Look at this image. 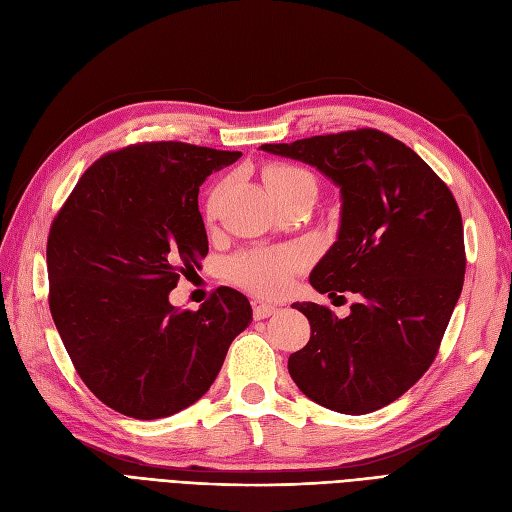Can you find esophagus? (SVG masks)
Masks as SVG:
<instances>
[{
    "mask_svg": "<svg viewBox=\"0 0 512 512\" xmlns=\"http://www.w3.org/2000/svg\"><path fill=\"white\" fill-rule=\"evenodd\" d=\"M277 312L275 305H269V303H256L254 305V318L256 320H265L269 316H273Z\"/></svg>",
    "mask_w": 512,
    "mask_h": 512,
    "instance_id": "34e87169",
    "label": "esophagus"
}]
</instances>
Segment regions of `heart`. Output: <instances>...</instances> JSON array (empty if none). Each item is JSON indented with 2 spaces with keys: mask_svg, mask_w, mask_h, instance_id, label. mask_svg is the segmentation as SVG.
Listing matches in <instances>:
<instances>
[{
  "mask_svg": "<svg viewBox=\"0 0 512 512\" xmlns=\"http://www.w3.org/2000/svg\"><path fill=\"white\" fill-rule=\"evenodd\" d=\"M307 177L309 175L305 170L288 164H275L265 170V183L273 198L284 194L294 183ZM215 205H218V192L209 200V213L215 211ZM299 267L301 254L297 250H256L232 258L228 273L232 282L260 294V297H275L286 288L290 277Z\"/></svg>",
  "mask_w": 512,
  "mask_h": 512,
  "instance_id": "heart-1",
  "label": "heart"
}]
</instances>
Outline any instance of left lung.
<instances>
[{"label":"left lung","mask_w":512,"mask_h":512,"mask_svg":"<svg viewBox=\"0 0 512 512\" xmlns=\"http://www.w3.org/2000/svg\"><path fill=\"white\" fill-rule=\"evenodd\" d=\"M260 149L316 166L337 185V241L309 284L359 297L346 318L318 303L292 305L312 327L288 359L294 384L342 414L389 406L436 359L463 288V224L451 190L410 147L374 128Z\"/></svg>","instance_id":"8db88e82"}]
</instances>
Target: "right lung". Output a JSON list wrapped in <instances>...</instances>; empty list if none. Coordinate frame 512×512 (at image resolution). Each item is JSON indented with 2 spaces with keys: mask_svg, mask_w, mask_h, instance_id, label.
<instances>
[{
  "mask_svg": "<svg viewBox=\"0 0 512 512\" xmlns=\"http://www.w3.org/2000/svg\"><path fill=\"white\" fill-rule=\"evenodd\" d=\"M239 158L177 141L106 153L53 220L51 314L74 369L108 408L153 421L192 406L250 327V301L228 286L198 312L168 303L209 252L200 185Z\"/></svg>",
  "mask_w": 512,
  "mask_h": 512,
  "instance_id": "1",
  "label": "right lung"
}]
</instances>
